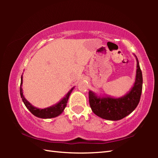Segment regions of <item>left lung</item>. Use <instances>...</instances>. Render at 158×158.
<instances>
[{
	"instance_id": "obj_1",
	"label": "left lung",
	"mask_w": 158,
	"mask_h": 158,
	"mask_svg": "<svg viewBox=\"0 0 158 158\" xmlns=\"http://www.w3.org/2000/svg\"><path fill=\"white\" fill-rule=\"evenodd\" d=\"M137 72L133 87L126 95L121 98L98 97L94 93L89 91L90 108L95 115L103 119L118 121L132 113L139 102L142 90V73L137 56Z\"/></svg>"
}]
</instances>
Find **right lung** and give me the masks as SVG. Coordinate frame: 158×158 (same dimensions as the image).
Here are the masks:
<instances>
[{
	"label": "right lung",
	"mask_w": 158,
	"mask_h": 158,
	"mask_svg": "<svg viewBox=\"0 0 158 158\" xmlns=\"http://www.w3.org/2000/svg\"><path fill=\"white\" fill-rule=\"evenodd\" d=\"M23 84V77L21 76V85H20V95L21 98L22 99V101L24 103L25 106H26L29 111H30L34 116H35L40 118H55L62 113L64 111L65 106L68 103V99L69 95H70L72 91L74 89V87L72 89L69 91L67 93L65 97H64L62 100H61L59 102L57 103L56 105H53L49 107L45 108V109H38L33 106L31 104L26 100V99L24 98L23 95L22 91V87L21 85Z\"/></svg>",
	"instance_id": "right-lung-1"
}]
</instances>
